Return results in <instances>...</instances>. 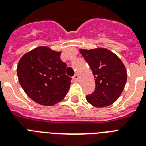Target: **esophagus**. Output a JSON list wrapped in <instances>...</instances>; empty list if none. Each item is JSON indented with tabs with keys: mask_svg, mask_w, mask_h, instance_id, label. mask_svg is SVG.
Wrapping results in <instances>:
<instances>
[{
	"mask_svg": "<svg viewBox=\"0 0 146 146\" xmlns=\"http://www.w3.org/2000/svg\"><path fill=\"white\" fill-rule=\"evenodd\" d=\"M73 80L75 81V82H76V81L78 80V79H79V76H78L77 74H75V75L73 76Z\"/></svg>",
	"mask_w": 146,
	"mask_h": 146,
	"instance_id": "obj_1",
	"label": "esophagus"
}]
</instances>
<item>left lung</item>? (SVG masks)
Instances as JSON below:
<instances>
[{"label":"left lung","instance_id":"left-lung-1","mask_svg":"<svg viewBox=\"0 0 146 146\" xmlns=\"http://www.w3.org/2000/svg\"><path fill=\"white\" fill-rule=\"evenodd\" d=\"M81 54L92 70L96 88L86 98L95 107L108 106L122 93L127 82V70L120 59L105 48L85 50Z\"/></svg>","mask_w":146,"mask_h":146}]
</instances>
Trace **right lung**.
<instances>
[{
	"label": "right lung",
	"mask_w": 146,
	"mask_h": 146,
	"mask_svg": "<svg viewBox=\"0 0 146 146\" xmlns=\"http://www.w3.org/2000/svg\"><path fill=\"white\" fill-rule=\"evenodd\" d=\"M66 64L60 52L38 47L24 54L17 66L20 86L33 101L42 105H54L66 96L71 77L66 75Z\"/></svg>",
	"instance_id": "obj_1"
}]
</instances>
